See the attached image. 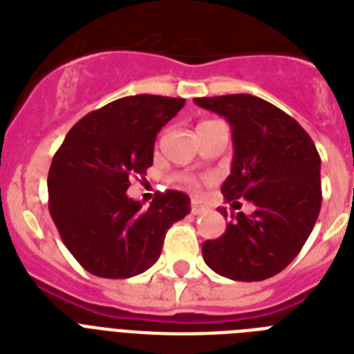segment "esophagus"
<instances>
[{
    "label": "esophagus",
    "mask_w": 354,
    "mask_h": 354,
    "mask_svg": "<svg viewBox=\"0 0 354 354\" xmlns=\"http://www.w3.org/2000/svg\"><path fill=\"white\" fill-rule=\"evenodd\" d=\"M205 211H207V205H204L202 202H198V200H193V202H191V213H193V215H202Z\"/></svg>",
    "instance_id": "obj_1"
}]
</instances>
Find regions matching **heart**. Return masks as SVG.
Segmentation results:
<instances>
[{
    "mask_svg": "<svg viewBox=\"0 0 354 354\" xmlns=\"http://www.w3.org/2000/svg\"><path fill=\"white\" fill-rule=\"evenodd\" d=\"M183 183H185V185H189L191 189H194V191H198V189H200V182L196 180V178L185 176V178H183Z\"/></svg>",
    "mask_w": 354,
    "mask_h": 354,
    "instance_id": "heart-1",
    "label": "heart"
}]
</instances>
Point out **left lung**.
Wrapping results in <instances>:
<instances>
[{
    "instance_id": "1",
    "label": "left lung",
    "mask_w": 354,
    "mask_h": 354,
    "mask_svg": "<svg viewBox=\"0 0 354 354\" xmlns=\"http://www.w3.org/2000/svg\"><path fill=\"white\" fill-rule=\"evenodd\" d=\"M232 127L226 200L244 198L252 215H232L226 233L202 244L205 264L233 281L279 274L307 242L322 207V160L313 139L288 113L248 93L194 99ZM227 216L226 207L218 209Z\"/></svg>"
}]
</instances>
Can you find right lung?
Segmentation results:
<instances>
[{"label":"right lung","mask_w":354,"mask_h":354,"mask_svg":"<svg viewBox=\"0 0 354 354\" xmlns=\"http://www.w3.org/2000/svg\"><path fill=\"white\" fill-rule=\"evenodd\" d=\"M183 104L174 97H122L80 119L57 150L47 178L49 213L90 274H143L160 259L167 230L191 213L180 191L158 193L149 207L127 194L130 178L152 165L158 132Z\"/></svg>","instance_id":"obj_1"}]
</instances>
